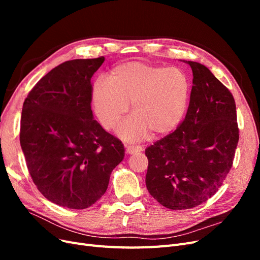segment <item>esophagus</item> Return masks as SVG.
I'll list each match as a JSON object with an SVG mask.
<instances>
[{"instance_id": "1", "label": "esophagus", "mask_w": 260, "mask_h": 260, "mask_svg": "<svg viewBox=\"0 0 260 260\" xmlns=\"http://www.w3.org/2000/svg\"><path fill=\"white\" fill-rule=\"evenodd\" d=\"M143 151V147L141 146H135V145H127L125 146V152H127V154H137V153H140Z\"/></svg>"}]
</instances>
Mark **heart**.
<instances>
[{
  "label": "heart",
  "instance_id": "b5f03b06",
  "mask_svg": "<svg viewBox=\"0 0 260 260\" xmlns=\"http://www.w3.org/2000/svg\"><path fill=\"white\" fill-rule=\"evenodd\" d=\"M191 79L179 67H162L142 61L116 66L109 83L100 81L92 91V104L100 122L112 130L132 103L133 114L117 129L128 142L153 136H166L178 128L186 114Z\"/></svg>",
  "mask_w": 260,
  "mask_h": 260
}]
</instances>
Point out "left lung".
Masks as SVG:
<instances>
[{
  "instance_id": "1",
  "label": "left lung",
  "mask_w": 260,
  "mask_h": 260,
  "mask_svg": "<svg viewBox=\"0 0 260 260\" xmlns=\"http://www.w3.org/2000/svg\"><path fill=\"white\" fill-rule=\"evenodd\" d=\"M193 85L182 123L145 149V183L153 198L174 210L199 206L222 185L239 142L231 92L200 62L183 60Z\"/></svg>"
}]
</instances>
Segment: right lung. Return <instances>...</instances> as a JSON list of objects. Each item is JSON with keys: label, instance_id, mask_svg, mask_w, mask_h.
Returning a JSON list of instances; mask_svg holds the SVG:
<instances>
[{"label": "right lung", "instance_id": "obj_1", "mask_svg": "<svg viewBox=\"0 0 260 260\" xmlns=\"http://www.w3.org/2000/svg\"><path fill=\"white\" fill-rule=\"evenodd\" d=\"M104 60L62 62L23 102L20 146L29 174L44 198L61 207L92 206L124 157L121 141L94 120L91 109V78Z\"/></svg>", "mask_w": 260, "mask_h": 260}]
</instances>
